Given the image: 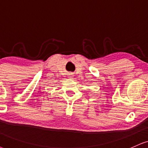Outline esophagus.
<instances>
[{
  "label": "esophagus",
  "instance_id": "1",
  "mask_svg": "<svg viewBox=\"0 0 148 148\" xmlns=\"http://www.w3.org/2000/svg\"><path fill=\"white\" fill-rule=\"evenodd\" d=\"M69 77H70V78H73V76H71V75H70V76H69Z\"/></svg>",
  "mask_w": 148,
  "mask_h": 148
}]
</instances>
